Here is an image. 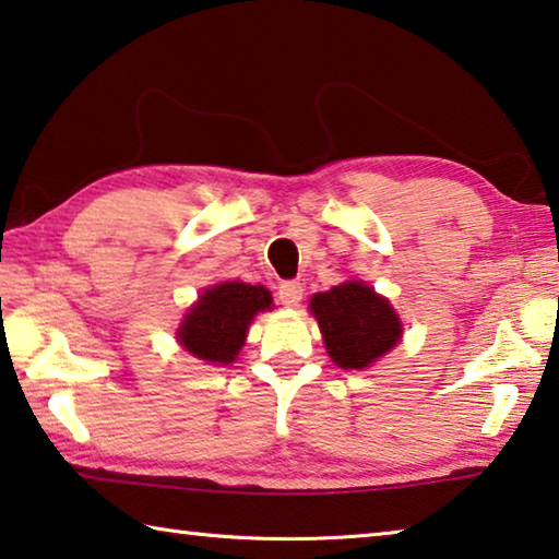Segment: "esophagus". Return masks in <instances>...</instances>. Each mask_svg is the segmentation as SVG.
Segmentation results:
<instances>
[{"label":"esophagus","mask_w":559,"mask_h":559,"mask_svg":"<svg viewBox=\"0 0 559 559\" xmlns=\"http://www.w3.org/2000/svg\"><path fill=\"white\" fill-rule=\"evenodd\" d=\"M278 298H281L283 306L296 308L300 304V298H304V283H300V281H283L278 286Z\"/></svg>","instance_id":"esophagus-1"}]
</instances>
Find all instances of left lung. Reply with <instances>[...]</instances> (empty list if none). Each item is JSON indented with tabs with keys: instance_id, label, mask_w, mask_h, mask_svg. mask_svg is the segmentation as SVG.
<instances>
[{
	"instance_id": "obj_1",
	"label": "left lung",
	"mask_w": 559,
	"mask_h": 559,
	"mask_svg": "<svg viewBox=\"0 0 559 559\" xmlns=\"http://www.w3.org/2000/svg\"><path fill=\"white\" fill-rule=\"evenodd\" d=\"M323 343L335 366L368 368L401 338L403 328L385 298L360 281H348L311 298Z\"/></svg>"
}]
</instances>
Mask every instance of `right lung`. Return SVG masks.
Here are the masks:
<instances>
[{
  "instance_id": "add662e5",
  "label": "right lung",
  "mask_w": 559,
  "mask_h": 559,
  "mask_svg": "<svg viewBox=\"0 0 559 559\" xmlns=\"http://www.w3.org/2000/svg\"><path fill=\"white\" fill-rule=\"evenodd\" d=\"M271 308L263 286L228 281L203 290L199 304L186 313L179 328L181 345L209 362H231L246 341L253 316Z\"/></svg>"
}]
</instances>
